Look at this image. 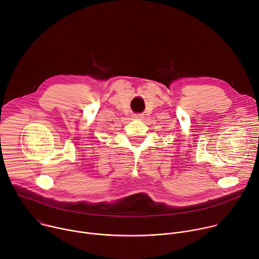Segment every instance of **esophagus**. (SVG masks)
Returning a JSON list of instances; mask_svg holds the SVG:
<instances>
[{"label": "esophagus", "mask_w": 259, "mask_h": 259, "mask_svg": "<svg viewBox=\"0 0 259 259\" xmlns=\"http://www.w3.org/2000/svg\"><path fill=\"white\" fill-rule=\"evenodd\" d=\"M133 118L136 119V120H141L143 118V116L139 115V114H136V115H133Z\"/></svg>", "instance_id": "esophagus-1"}]
</instances>
